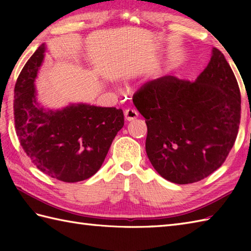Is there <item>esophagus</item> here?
Instances as JSON below:
<instances>
[{
    "label": "esophagus",
    "mask_w": 251,
    "mask_h": 251,
    "mask_svg": "<svg viewBox=\"0 0 251 251\" xmlns=\"http://www.w3.org/2000/svg\"><path fill=\"white\" fill-rule=\"evenodd\" d=\"M124 116H125L126 121H134L137 119L138 113H137V111L134 109H127L124 112Z\"/></svg>",
    "instance_id": "obj_1"
}]
</instances>
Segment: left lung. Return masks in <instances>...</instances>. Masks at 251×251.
I'll return each mask as SVG.
<instances>
[{"label":"left lung","instance_id":"left-lung-1","mask_svg":"<svg viewBox=\"0 0 251 251\" xmlns=\"http://www.w3.org/2000/svg\"><path fill=\"white\" fill-rule=\"evenodd\" d=\"M146 119V151L163 178L177 184L201 181L225 163L241 122V92L225 55L214 49L194 82L165 75L132 97Z\"/></svg>","mask_w":251,"mask_h":251}]
</instances>
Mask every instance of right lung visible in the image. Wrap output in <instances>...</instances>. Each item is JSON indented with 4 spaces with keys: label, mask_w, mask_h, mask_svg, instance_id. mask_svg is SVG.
I'll return each instance as SVG.
<instances>
[{
    "label": "right lung",
    "mask_w": 251,
    "mask_h": 251,
    "mask_svg": "<svg viewBox=\"0 0 251 251\" xmlns=\"http://www.w3.org/2000/svg\"><path fill=\"white\" fill-rule=\"evenodd\" d=\"M41 45L21 70L14 89L15 128L20 145L42 173L78 182L100 169L124 126L121 109L85 103L46 111L36 102L34 81L44 58Z\"/></svg>",
    "instance_id": "right-lung-1"
}]
</instances>
